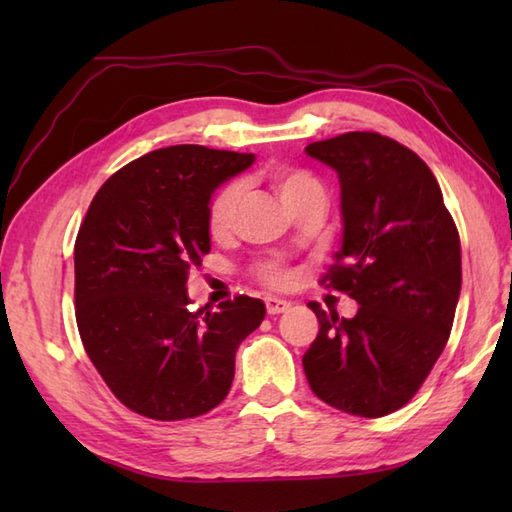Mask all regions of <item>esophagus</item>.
<instances>
[{"mask_svg": "<svg viewBox=\"0 0 512 512\" xmlns=\"http://www.w3.org/2000/svg\"><path fill=\"white\" fill-rule=\"evenodd\" d=\"M290 308V301L286 299H277V297H266V310L270 317H275V314H284Z\"/></svg>", "mask_w": 512, "mask_h": 512, "instance_id": "34e87169", "label": "esophagus"}]
</instances>
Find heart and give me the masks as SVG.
<instances>
[{
	"mask_svg": "<svg viewBox=\"0 0 512 512\" xmlns=\"http://www.w3.org/2000/svg\"><path fill=\"white\" fill-rule=\"evenodd\" d=\"M270 182H273V189L279 195V200L284 202V206L303 198L306 193L321 191V184L306 171L281 169L273 173ZM239 198H242V189H239V184H226V187H222L213 195V200L209 204V213H206V226H209V233L215 239L231 233V228L235 224ZM264 277L270 281V284H284L288 279V275L281 273V270L275 266H266Z\"/></svg>",
	"mask_w": 512,
	"mask_h": 512,
	"instance_id": "1",
	"label": "heart"
}]
</instances>
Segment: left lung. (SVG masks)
Listing matches in <instances>:
<instances>
[{
    "label": "left lung",
    "mask_w": 512,
    "mask_h": 512,
    "mask_svg": "<svg viewBox=\"0 0 512 512\" xmlns=\"http://www.w3.org/2000/svg\"><path fill=\"white\" fill-rule=\"evenodd\" d=\"M341 184V248L325 279L352 319L310 303L319 334L303 354L330 407L380 418L416 394L449 341L462 288L458 228L431 169L396 140L350 132L306 147Z\"/></svg>",
    "instance_id": "1"
}]
</instances>
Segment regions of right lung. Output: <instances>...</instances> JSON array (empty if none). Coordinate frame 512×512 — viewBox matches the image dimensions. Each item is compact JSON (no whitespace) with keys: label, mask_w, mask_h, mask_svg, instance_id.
Listing matches in <instances>:
<instances>
[{"label":"right lung","mask_w":512,"mask_h":512,"mask_svg":"<svg viewBox=\"0 0 512 512\" xmlns=\"http://www.w3.org/2000/svg\"><path fill=\"white\" fill-rule=\"evenodd\" d=\"M255 154L173 145L107 180L74 244L76 325L85 352L125 407L187 420L220 405L235 352L266 317L262 299L235 297L189 312L187 277L211 250L215 189Z\"/></svg>","instance_id":"obj_1"}]
</instances>
